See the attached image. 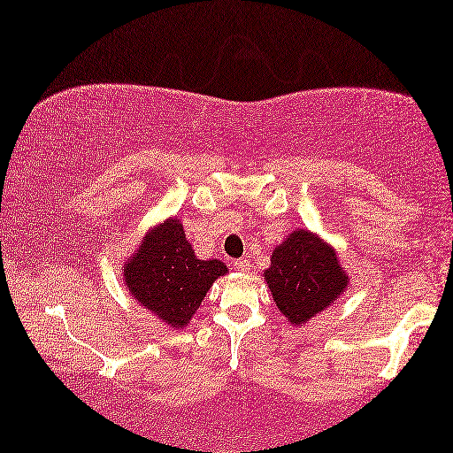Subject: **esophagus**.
Returning a JSON list of instances; mask_svg holds the SVG:
<instances>
[{
    "label": "esophagus",
    "mask_w": 453,
    "mask_h": 453,
    "mask_svg": "<svg viewBox=\"0 0 453 453\" xmlns=\"http://www.w3.org/2000/svg\"><path fill=\"white\" fill-rule=\"evenodd\" d=\"M234 269L239 273H247L249 271V261L247 258H239V261H234Z\"/></svg>",
    "instance_id": "1"
}]
</instances>
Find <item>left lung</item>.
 I'll return each mask as SVG.
<instances>
[{
  "mask_svg": "<svg viewBox=\"0 0 453 453\" xmlns=\"http://www.w3.org/2000/svg\"><path fill=\"white\" fill-rule=\"evenodd\" d=\"M263 277L277 309L295 327L327 311L349 285L337 250L307 228H295L277 244Z\"/></svg>",
  "mask_w": 453,
  "mask_h": 453,
  "instance_id": "8db88e82",
  "label": "left lung"
}]
</instances>
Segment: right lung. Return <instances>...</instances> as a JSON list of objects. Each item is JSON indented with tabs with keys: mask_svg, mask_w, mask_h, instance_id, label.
<instances>
[{
	"mask_svg": "<svg viewBox=\"0 0 453 453\" xmlns=\"http://www.w3.org/2000/svg\"><path fill=\"white\" fill-rule=\"evenodd\" d=\"M226 273L228 266L219 258H198L182 222L170 217L148 228L124 263L122 279L140 307L168 327L184 329L214 280Z\"/></svg>",
	"mask_w": 453,
	"mask_h": 453,
	"instance_id": "1",
	"label": "right lung"
}]
</instances>
